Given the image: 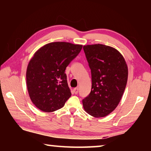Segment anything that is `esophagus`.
Instances as JSON below:
<instances>
[{"label":"esophagus","mask_w":151,"mask_h":151,"mask_svg":"<svg viewBox=\"0 0 151 151\" xmlns=\"http://www.w3.org/2000/svg\"><path fill=\"white\" fill-rule=\"evenodd\" d=\"M73 92H74V93L75 94H78V88H73Z\"/></svg>","instance_id":"obj_1"}]
</instances>
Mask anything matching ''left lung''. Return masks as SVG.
<instances>
[{
	"mask_svg": "<svg viewBox=\"0 0 151 151\" xmlns=\"http://www.w3.org/2000/svg\"><path fill=\"white\" fill-rule=\"evenodd\" d=\"M91 70L92 87L83 100V108L96 118L106 116L121 100L128 79V66L116 48L95 44L83 47Z\"/></svg>",
	"mask_w": 151,
	"mask_h": 151,
	"instance_id": "8db88e82",
	"label": "left lung"
}]
</instances>
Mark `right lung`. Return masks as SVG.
Masks as SVG:
<instances>
[{
	"label": "right lung",
	"instance_id": "1",
	"mask_svg": "<svg viewBox=\"0 0 151 151\" xmlns=\"http://www.w3.org/2000/svg\"><path fill=\"white\" fill-rule=\"evenodd\" d=\"M82 48V45L54 42L35 52L28 64L26 78L30 99L37 108L51 112L65 105L71 96L65 69Z\"/></svg>",
	"mask_w": 151,
	"mask_h": 151
}]
</instances>
